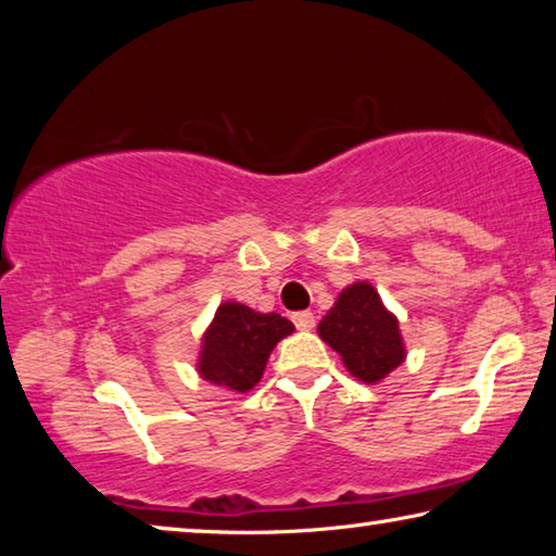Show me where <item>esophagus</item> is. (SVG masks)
Masks as SVG:
<instances>
[{"label": "esophagus", "mask_w": 556, "mask_h": 556, "mask_svg": "<svg viewBox=\"0 0 556 556\" xmlns=\"http://www.w3.org/2000/svg\"><path fill=\"white\" fill-rule=\"evenodd\" d=\"M291 318H294V326L299 328V331H312L314 324H316V318H314L312 312H296Z\"/></svg>", "instance_id": "esophagus-1"}]
</instances>
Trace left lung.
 <instances>
[{"label":"left lung","instance_id":"obj_1","mask_svg":"<svg viewBox=\"0 0 556 556\" xmlns=\"http://www.w3.org/2000/svg\"><path fill=\"white\" fill-rule=\"evenodd\" d=\"M318 336L365 384L382 382L407 357L397 316L382 304L370 281H353L338 294L318 324Z\"/></svg>","mask_w":556,"mask_h":556}]
</instances>
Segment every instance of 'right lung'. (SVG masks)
<instances>
[{
  "mask_svg": "<svg viewBox=\"0 0 556 556\" xmlns=\"http://www.w3.org/2000/svg\"><path fill=\"white\" fill-rule=\"evenodd\" d=\"M289 333H294V324L285 316L223 301L201 338L195 370L205 382L244 394L262 380L269 353Z\"/></svg>",
  "mask_w": 556,
  "mask_h": 556,
  "instance_id": "1",
  "label": "right lung"
}]
</instances>
